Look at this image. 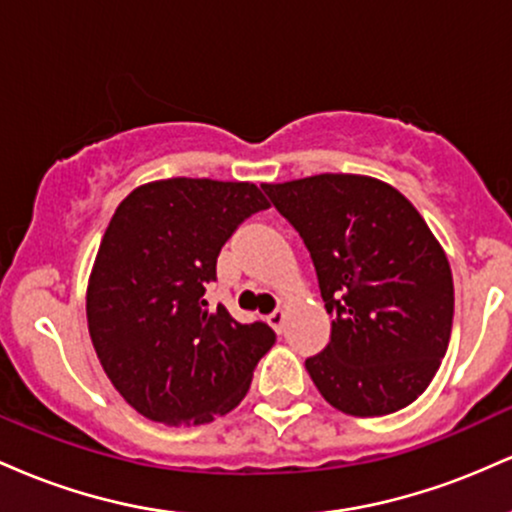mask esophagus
Masks as SVG:
<instances>
[{
  "label": "esophagus",
  "mask_w": 512,
  "mask_h": 512,
  "mask_svg": "<svg viewBox=\"0 0 512 512\" xmlns=\"http://www.w3.org/2000/svg\"><path fill=\"white\" fill-rule=\"evenodd\" d=\"M267 322H269V325H272V330H274V332H281V330H284L286 313H284V310H281V308H276L274 313H269V315H267Z\"/></svg>",
  "instance_id": "esophagus-1"
}]
</instances>
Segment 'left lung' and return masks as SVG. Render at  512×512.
Masks as SVG:
<instances>
[{
	"mask_svg": "<svg viewBox=\"0 0 512 512\" xmlns=\"http://www.w3.org/2000/svg\"><path fill=\"white\" fill-rule=\"evenodd\" d=\"M262 190L313 257L332 339L305 361L320 395L349 416L404 409L426 390L452 332L450 262L397 187L322 173Z\"/></svg>",
	"mask_w": 512,
	"mask_h": 512,
	"instance_id": "left-lung-1",
	"label": "left lung"
}]
</instances>
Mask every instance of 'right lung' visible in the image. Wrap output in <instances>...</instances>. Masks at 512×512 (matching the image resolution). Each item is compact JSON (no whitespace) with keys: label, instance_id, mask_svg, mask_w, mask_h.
Listing matches in <instances>:
<instances>
[{"label":"right lung","instance_id":"obj_1","mask_svg":"<svg viewBox=\"0 0 512 512\" xmlns=\"http://www.w3.org/2000/svg\"><path fill=\"white\" fill-rule=\"evenodd\" d=\"M267 207L255 182L211 178L144 182L117 204L88 276L86 320L105 375L146 419L209 424L248 395L274 332L209 310L204 284L238 223Z\"/></svg>","mask_w":512,"mask_h":512}]
</instances>
